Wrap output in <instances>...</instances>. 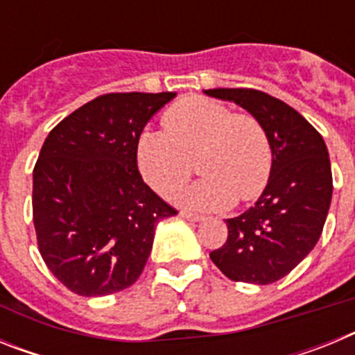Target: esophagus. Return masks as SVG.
<instances>
[{"label":"esophagus","instance_id":"esophagus-1","mask_svg":"<svg viewBox=\"0 0 355 355\" xmlns=\"http://www.w3.org/2000/svg\"><path fill=\"white\" fill-rule=\"evenodd\" d=\"M180 216H183V218H187V220H193V222L202 220V215H199V213L190 211V209H181Z\"/></svg>","mask_w":355,"mask_h":355}]
</instances>
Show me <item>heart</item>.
<instances>
[{"label":"heart","instance_id":"b5f03b06","mask_svg":"<svg viewBox=\"0 0 355 355\" xmlns=\"http://www.w3.org/2000/svg\"><path fill=\"white\" fill-rule=\"evenodd\" d=\"M162 124L165 131H146L137 147L140 172L155 192H175L192 174L193 162L202 174L184 193L193 206L227 208L265 190L274 155L268 131L254 114L190 96L165 110Z\"/></svg>","mask_w":355,"mask_h":355}]
</instances>
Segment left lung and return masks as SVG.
I'll use <instances>...</instances> for the list:
<instances>
[{
  "label": "left lung",
  "mask_w": 355,
  "mask_h": 355,
  "mask_svg": "<svg viewBox=\"0 0 355 355\" xmlns=\"http://www.w3.org/2000/svg\"><path fill=\"white\" fill-rule=\"evenodd\" d=\"M254 114L268 131L272 172L258 202L227 218V240L209 258L234 283L270 284L290 274L316 245L332 197L322 135L302 115L256 89H211Z\"/></svg>",
  "instance_id": "left-lung-1"
}]
</instances>
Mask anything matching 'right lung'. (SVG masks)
<instances>
[{
  "instance_id": "add662e5",
  "label": "right lung",
  "mask_w": 355,
  "mask_h": 355,
  "mask_svg": "<svg viewBox=\"0 0 355 355\" xmlns=\"http://www.w3.org/2000/svg\"><path fill=\"white\" fill-rule=\"evenodd\" d=\"M175 92H114L58 122L33 168V225L44 263L81 297L126 290L140 277L155 229L178 209L137 163L140 133Z\"/></svg>"
}]
</instances>
